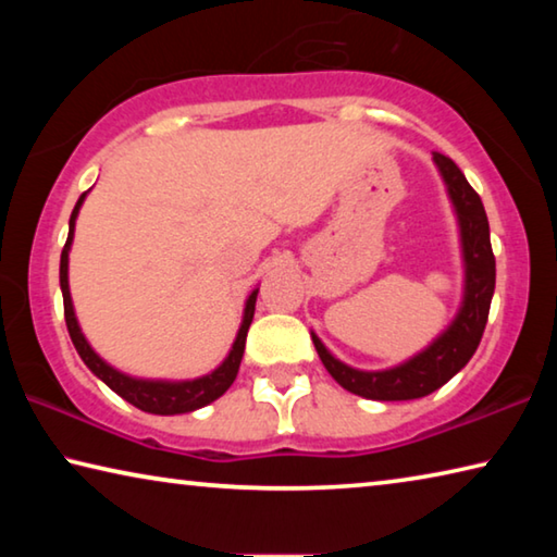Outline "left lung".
Returning a JSON list of instances; mask_svg holds the SVG:
<instances>
[{
  "mask_svg": "<svg viewBox=\"0 0 557 557\" xmlns=\"http://www.w3.org/2000/svg\"><path fill=\"white\" fill-rule=\"evenodd\" d=\"M432 162H435L442 182H445L459 228L465 282H461V301L457 314L425 348H420L418 354H412L400 363L379 371L354 369V366L338 361L322 344V338L312 332L317 354L322 358L324 369L332 373V379L348 393L369 400H414L442 388L474 356L479 342H482L488 307H492L496 260L492 252V238H488L484 203L449 157L435 152Z\"/></svg>",
  "mask_w": 557,
  "mask_h": 557,
  "instance_id": "1",
  "label": "left lung"
}]
</instances>
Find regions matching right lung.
Wrapping results in <instances>:
<instances>
[{"label":"right lung","instance_id":"add662e5","mask_svg":"<svg viewBox=\"0 0 557 557\" xmlns=\"http://www.w3.org/2000/svg\"><path fill=\"white\" fill-rule=\"evenodd\" d=\"M86 194H81L78 203L71 213L69 221V240L63 245L61 252V292H63V312H65V326H69L71 342L75 346V351L83 358V363L88 366L92 375L108 385L110 391H115L120 398H125L127 403L135 405V408L152 412V414H182V412H194L209 405L213 400H219L221 395L231 388L235 375H238L240 361H243V351H245V336H248V329L252 322V314H256V301H258V292L256 287L245 299L243 307V322L238 326V334H235V342L231 346L228 356L223 358L221 366H215L211 373L199 375V379H186V381H166V379H137V375H129L125 371L110 366L106 358H102L96 348L90 346V342L83 334V329L78 324V317H75V307H73V297H71V287H69V256H71V245H73V235H75V221H78L81 206L86 201Z\"/></svg>","mask_w":557,"mask_h":557}]
</instances>
